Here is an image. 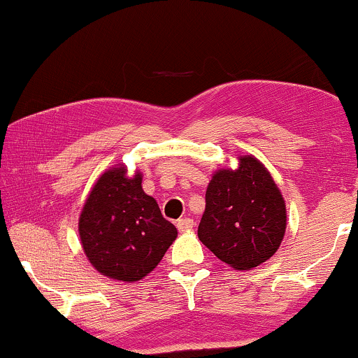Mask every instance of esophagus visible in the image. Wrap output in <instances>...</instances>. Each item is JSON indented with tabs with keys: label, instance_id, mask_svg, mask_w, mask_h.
I'll use <instances>...</instances> for the list:
<instances>
[{
	"label": "esophagus",
	"instance_id": "obj_1",
	"mask_svg": "<svg viewBox=\"0 0 358 358\" xmlns=\"http://www.w3.org/2000/svg\"><path fill=\"white\" fill-rule=\"evenodd\" d=\"M176 226H178V231H179V232H189V231H191V229L194 227V220L189 219V217H186V219H179Z\"/></svg>",
	"mask_w": 358,
	"mask_h": 358
}]
</instances>
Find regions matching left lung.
I'll return each instance as SVG.
<instances>
[{
	"label": "left lung",
	"instance_id": "1",
	"mask_svg": "<svg viewBox=\"0 0 358 358\" xmlns=\"http://www.w3.org/2000/svg\"><path fill=\"white\" fill-rule=\"evenodd\" d=\"M236 169L220 167L206 191L197 236L215 257L236 271H250L277 252L287 209L275 180L255 156L237 157Z\"/></svg>",
	"mask_w": 358,
	"mask_h": 358
}]
</instances>
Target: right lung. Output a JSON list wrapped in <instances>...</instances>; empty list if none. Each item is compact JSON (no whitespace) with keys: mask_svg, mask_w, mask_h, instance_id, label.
<instances>
[{"mask_svg":"<svg viewBox=\"0 0 358 358\" xmlns=\"http://www.w3.org/2000/svg\"><path fill=\"white\" fill-rule=\"evenodd\" d=\"M143 174L124 164L109 167L87 194L78 232L91 266L108 279L136 282L152 272L178 237L154 197L143 191Z\"/></svg>","mask_w":358,"mask_h":358,"instance_id":"obj_1","label":"right lung"}]
</instances>
